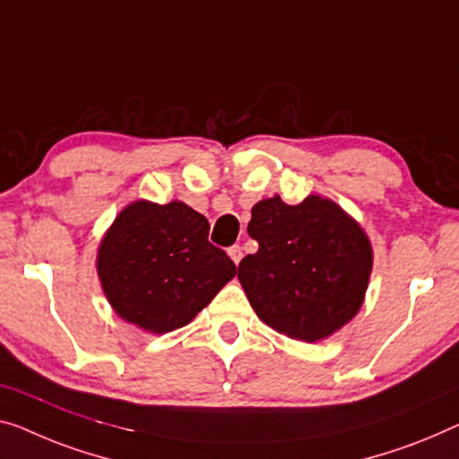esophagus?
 I'll return each mask as SVG.
<instances>
[{
    "label": "esophagus",
    "instance_id": "1",
    "mask_svg": "<svg viewBox=\"0 0 459 459\" xmlns=\"http://www.w3.org/2000/svg\"><path fill=\"white\" fill-rule=\"evenodd\" d=\"M229 257L238 265V262L243 259V249L238 245H232V247H229Z\"/></svg>",
    "mask_w": 459,
    "mask_h": 459
}]
</instances>
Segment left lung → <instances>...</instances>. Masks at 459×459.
Instances as JSON below:
<instances>
[{
	"mask_svg": "<svg viewBox=\"0 0 459 459\" xmlns=\"http://www.w3.org/2000/svg\"><path fill=\"white\" fill-rule=\"evenodd\" d=\"M247 232L259 249L241 259L237 278L272 330L319 342L360 311L373 247L336 202L309 195L290 206L280 195L268 197L251 208Z\"/></svg>",
	"mask_w": 459,
	"mask_h": 459,
	"instance_id": "obj_1",
	"label": "left lung"
}]
</instances>
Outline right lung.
Returning <instances> with one entry per match:
<instances>
[{
	"label": "right lung",
	"mask_w": 459,
	"mask_h": 459,
	"mask_svg": "<svg viewBox=\"0 0 459 459\" xmlns=\"http://www.w3.org/2000/svg\"><path fill=\"white\" fill-rule=\"evenodd\" d=\"M208 232L206 216L179 200L127 204L97 253V273L113 311L150 333L187 325L237 273Z\"/></svg>",
	"instance_id": "right-lung-1"
}]
</instances>
